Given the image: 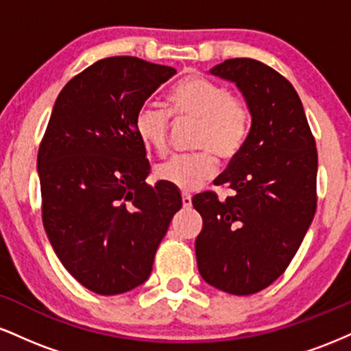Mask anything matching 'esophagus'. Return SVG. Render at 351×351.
<instances>
[{
    "label": "esophagus",
    "instance_id": "34e87169",
    "mask_svg": "<svg viewBox=\"0 0 351 351\" xmlns=\"http://www.w3.org/2000/svg\"><path fill=\"white\" fill-rule=\"evenodd\" d=\"M181 201H183V208H191V196L186 195V193H183L181 195Z\"/></svg>",
    "mask_w": 351,
    "mask_h": 351
}]
</instances>
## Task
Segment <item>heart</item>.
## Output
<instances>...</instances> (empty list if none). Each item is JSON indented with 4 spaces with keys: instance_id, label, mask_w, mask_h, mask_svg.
Here are the masks:
<instances>
[{
    "instance_id": "heart-1",
    "label": "heart",
    "mask_w": 351,
    "mask_h": 351,
    "mask_svg": "<svg viewBox=\"0 0 351 351\" xmlns=\"http://www.w3.org/2000/svg\"><path fill=\"white\" fill-rule=\"evenodd\" d=\"M196 122L191 147L196 152L175 155L155 168L156 178L181 189L195 191L215 176L217 162H231L247 142L251 108L224 84L193 74L180 80L168 95V112L143 106L135 115V132L148 150L163 155L168 148L171 119Z\"/></svg>"
}]
</instances>
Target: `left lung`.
<instances>
[{"instance_id": "obj_1", "label": "left lung", "mask_w": 351, "mask_h": 351, "mask_svg": "<svg viewBox=\"0 0 351 351\" xmlns=\"http://www.w3.org/2000/svg\"><path fill=\"white\" fill-rule=\"evenodd\" d=\"M236 82L251 108L243 152L215 180L232 195L193 198L203 217L196 237L201 277L232 295H251L277 280L299 251L317 209L315 138L299 94L256 59H228L211 71Z\"/></svg>"}]
</instances>
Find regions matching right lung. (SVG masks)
Segmentation results:
<instances>
[{"mask_svg": "<svg viewBox=\"0 0 351 351\" xmlns=\"http://www.w3.org/2000/svg\"><path fill=\"white\" fill-rule=\"evenodd\" d=\"M175 74L132 56L97 60L60 90L39 145L44 229L71 276L100 295L148 279L181 208L175 186L145 183L135 132L138 108Z\"/></svg>", "mask_w": 351, "mask_h": 351, "instance_id": "add662e5", "label": "right lung"}]
</instances>
